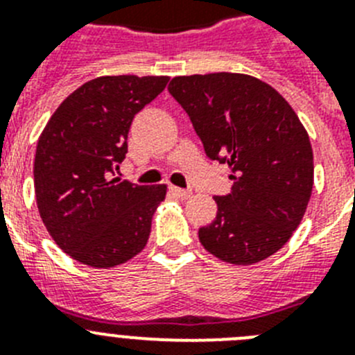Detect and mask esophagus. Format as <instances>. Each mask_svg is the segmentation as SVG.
Wrapping results in <instances>:
<instances>
[{"mask_svg": "<svg viewBox=\"0 0 355 355\" xmlns=\"http://www.w3.org/2000/svg\"><path fill=\"white\" fill-rule=\"evenodd\" d=\"M168 190H171V192L174 193V196L178 197V199H181V200H184V199H190V197H192V190H187V188H178V187H171V188H168Z\"/></svg>", "mask_w": 355, "mask_h": 355, "instance_id": "obj_1", "label": "esophagus"}]
</instances>
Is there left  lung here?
<instances>
[{
	"mask_svg": "<svg viewBox=\"0 0 355 355\" xmlns=\"http://www.w3.org/2000/svg\"><path fill=\"white\" fill-rule=\"evenodd\" d=\"M168 92L208 158L231 168V193L215 197L218 211L199 229L200 243L231 265L263 261L290 240L311 197L315 165L306 128L274 87L249 74L175 76Z\"/></svg>",
	"mask_w": 355,
	"mask_h": 355,
	"instance_id": "1",
	"label": "left lung"
}]
</instances>
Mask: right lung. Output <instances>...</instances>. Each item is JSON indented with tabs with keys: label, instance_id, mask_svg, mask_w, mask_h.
Wrapping results in <instances>:
<instances>
[{
	"label": "right lung",
	"instance_id": "right-lung-1",
	"mask_svg": "<svg viewBox=\"0 0 355 355\" xmlns=\"http://www.w3.org/2000/svg\"><path fill=\"white\" fill-rule=\"evenodd\" d=\"M168 76H101L64 99L39 137L33 163L37 208L72 259L112 268L142 252L167 187L114 178L128 153L133 117Z\"/></svg>",
	"mask_w": 355,
	"mask_h": 355
}]
</instances>
